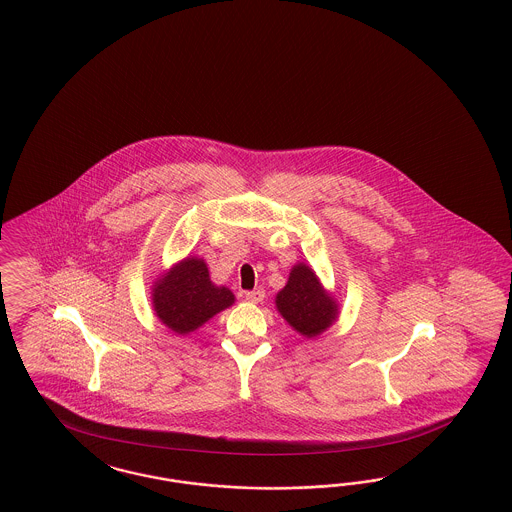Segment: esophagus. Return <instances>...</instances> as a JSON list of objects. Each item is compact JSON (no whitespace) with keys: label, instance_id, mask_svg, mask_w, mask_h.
<instances>
[{"label":"esophagus","instance_id":"obj_1","mask_svg":"<svg viewBox=\"0 0 512 512\" xmlns=\"http://www.w3.org/2000/svg\"><path fill=\"white\" fill-rule=\"evenodd\" d=\"M246 299L251 304H261L265 300V291L263 289H253V291H247Z\"/></svg>","mask_w":512,"mask_h":512}]
</instances>
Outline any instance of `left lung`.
Wrapping results in <instances>:
<instances>
[{"mask_svg": "<svg viewBox=\"0 0 512 512\" xmlns=\"http://www.w3.org/2000/svg\"><path fill=\"white\" fill-rule=\"evenodd\" d=\"M276 310L299 335L316 338L335 325L340 308L333 293H329L318 274L297 263L291 268L287 283L276 295Z\"/></svg>", "mask_w": 512, "mask_h": 512, "instance_id": "1", "label": "left lung"}]
</instances>
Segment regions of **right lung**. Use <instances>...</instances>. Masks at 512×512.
<instances>
[{
  "label": "right lung",
  "mask_w": 512,
  "mask_h": 512,
  "mask_svg": "<svg viewBox=\"0 0 512 512\" xmlns=\"http://www.w3.org/2000/svg\"><path fill=\"white\" fill-rule=\"evenodd\" d=\"M155 316L176 335H189L234 304L229 287L215 285L204 259L185 257L151 287Z\"/></svg>",
  "instance_id": "right-lung-1"
}]
</instances>
